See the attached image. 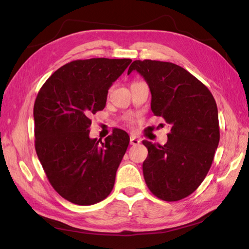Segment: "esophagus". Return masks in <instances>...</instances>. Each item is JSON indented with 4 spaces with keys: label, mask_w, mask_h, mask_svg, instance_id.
<instances>
[{
    "label": "esophagus",
    "mask_w": 249,
    "mask_h": 249,
    "mask_svg": "<svg viewBox=\"0 0 249 249\" xmlns=\"http://www.w3.org/2000/svg\"><path fill=\"white\" fill-rule=\"evenodd\" d=\"M130 143H131L132 145H137V144H139V143H140V140L136 136H134V135H132V136L130 137Z\"/></svg>",
    "instance_id": "1"
}]
</instances>
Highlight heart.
<instances>
[{
    "mask_svg": "<svg viewBox=\"0 0 249 249\" xmlns=\"http://www.w3.org/2000/svg\"><path fill=\"white\" fill-rule=\"evenodd\" d=\"M125 120H126V123H129V124H132V123H133V118H132V117H130V116H129V117H126V118H125Z\"/></svg>",
    "mask_w": 249,
    "mask_h": 249,
    "instance_id": "b5f03b06",
    "label": "heart"
}]
</instances>
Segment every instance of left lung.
<instances>
[{
	"label": "left lung",
	"mask_w": 249,
	"mask_h": 249,
	"mask_svg": "<svg viewBox=\"0 0 249 249\" xmlns=\"http://www.w3.org/2000/svg\"><path fill=\"white\" fill-rule=\"evenodd\" d=\"M133 71L149 86L154 114L171 126L166 144L142 141L148 150L143 177L158 198L180 200L197 189L212 165L220 138L216 102L205 84L175 63L136 60L127 74Z\"/></svg>",
	"instance_id": "8db88e82"
}]
</instances>
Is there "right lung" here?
I'll return each instance as SVG.
<instances>
[{"instance_id": "obj_1", "label": "right lung", "mask_w": 249, "mask_h": 249, "mask_svg": "<svg viewBox=\"0 0 249 249\" xmlns=\"http://www.w3.org/2000/svg\"><path fill=\"white\" fill-rule=\"evenodd\" d=\"M131 62V59L74 60L53 73L36 96V154L52 187L76 205L100 202L114 186L130 137L115 129L104 142L89 138L90 116L105 108L112 83Z\"/></svg>"}]
</instances>
